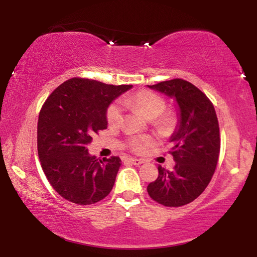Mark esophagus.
I'll return each instance as SVG.
<instances>
[{
	"label": "esophagus",
	"instance_id": "34e87169",
	"mask_svg": "<svg viewBox=\"0 0 257 257\" xmlns=\"http://www.w3.org/2000/svg\"><path fill=\"white\" fill-rule=\"evenodd\" d=\"M127 161L132 164H135V165H141V164L145 162V161L142 160V159H134V158H129V159H127Z\"/></svg>",
	"mask_w": 257,
	"mask_h": 257
}]
</instances>
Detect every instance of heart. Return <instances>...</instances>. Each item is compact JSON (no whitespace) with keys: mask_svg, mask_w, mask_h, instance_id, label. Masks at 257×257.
<instances>
[{"mask_svg":"<svg viewBox=\"0 0 257 257\" xmlns=\"http://www.w3.org/2000/svg\"><path fill=\"white\" fill-rule=\"evenodd\" d=\"M121 103L124 106L139 111L147 119H155L160 116L165 110V101L160 96L150 90H142L135 95L124 96L121 99ZM107 122L110 124H118L122 120V110L118 103L108 106L106 112ZM152 144L150 137H134L130 139V147L135 152H143L147 146Z\"/></svg>","mask_w":257,"mask_h":257,"instance_id":"1","label":"heart"}]
</instances>
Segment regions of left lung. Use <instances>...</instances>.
<instances>
[{"instance_id":"8db88e82","label":"left lung","mask_w":257,"mask_h":257,"mask_svg":"<svg viewBox=\"0 0 257 257\" xmlns=\"http://www.w3.org/2000/svg\"><path fill=\"white\" fill-rule=\"evenodd\" d=\"M147 87L173 98L178 105V123L170 137L176 165L172 171L159 165L158 179L147 186V193L164 206L186 205L205 190L215 171L220 130L214 106L202 90L184 79Z\"/></svg>"}]
</instances>
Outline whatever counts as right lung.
Returning a JSON list of instances; mask_svg holds the SVG:
<instances>
[{"mask_svg": "<svg viewBox=\"0 0 257 257\" xmlns=\"http://www.w3.org/2000/svg\"><path fill=\"white\" fill-rule=\"evenodd\" d=\"M132 87L72 78L55 88L42 106L38 158L51 186L67 201L89 205L112 190L120 158L98 160L88 153L87 145L94 134L107 128L108 105Z\"/></svg>", "mask_w": 257, "mask_h": 257, "instance_id": "add662e5", "label": "right lung"}]
</instances>
